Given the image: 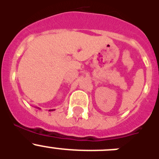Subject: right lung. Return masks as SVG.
Instances as JSON below:
<instances>
[{"instance_id": "right-lung-1", "label": "right lung", "mask_w": 159, "mask_h": 159, "mask_svg": "<svg viewBox=\"0 0 159 159\" xmlns=\"http://www.w3.org/2000/svg\"><path fill=\"white\" fill-rule=\"evenodd\" d=\"M39 109H40V108H39ZM54 111V110H49V111Z\"/></svg>"}]
</instances>
